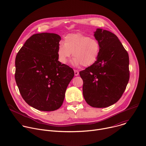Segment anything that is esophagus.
Segmentation results:
<instances>
[{"label":"esophagus","instance_id":"obj_1","mask_svg":"<svg viewBox=\"0 0 146 146\" xmlns=\"http://www.w3.org/2000/svg\"><path fill=\"white\" fill-rule=\"evenodd\" d=\"M74 75L76 76H78L79 74V72H78V71L77 70H74Z\"/></svg>","mask_w":146,"mask_h":146}]
</instances>
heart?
Returning <instances> with one entry per match:
<instances>
[{
	"mask_svg": "<svg viewBox=\"0 0 146 146\" xmlns=\"http://www.w3.org/2000/svg\"><path fill=\"white\" fill-rule=\"evenodd\" d=\"M100 52V44L95 38L81 33L69 34L64 39V42L59 43L57 49L58 60L60 63L65 64L68 59L72 56L73 66L78 67L91 66L99 58Z\"/></svg>",
	"mask_w": 146,
	"mask_h": 146,
	"instance_id": "obj_1",
	"label": "heart"
}]
</instances>
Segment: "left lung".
Here are the masks:
<instances>
[{
  "label": "left lung",
  "mask_w": 146,
  "mask_h": 146,
  "mask_svg": "<svg viewBox=\"0 0 146 146\" xmlns=\"http://www.w3.org/2000/svg\"><path fill=\"white\" fill-rule=\"evenodd\" d=\"M94 36L100 44L99 58L79 73L86 102L92 107L103 108L115 103L125 90L129 79V55L111 32L98 28Z\"/></svg>",
  "instance_id": "left-lung-1"
}]
</instances>
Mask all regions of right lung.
Masks as SVG:
<instances>
[{"label": "right lung", "mask_w": 146, "mask_h": 146, "mask_svg": "<svg viewBox=\"0 0 146 146\" xmlns=\"http://www.w3.org/2000/svg\"><path fill=\"white\" fill-rule=\"evenodd\" d=\"M60 40L55 33L33 35L16 55L15 79L19 92L29 106L40 111L62 106L74 75L73 69L58 60Z\"/></svg>", "instance_id": "add662e5"}]
</instances>
